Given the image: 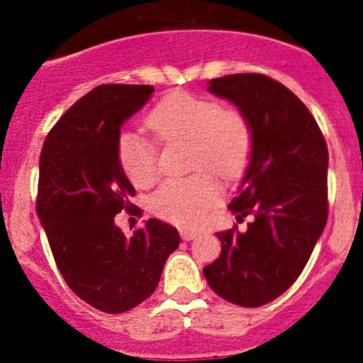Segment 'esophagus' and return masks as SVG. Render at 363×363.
<instances>
[{"mask_svg": "<svg viewBox=\"0 0 363 363\" xmlns=\"http://www.w3.org/2000/svg\"><path fill=\"white\" fill-rule=\"evenodd\" d=\"M179 234H182V238H184L185 242H191V240H194L198 236L196 230H191V229H182L179 230Z\"/></svg>", "mask_w": 363, "mask_h": 363, "instance_id": "obj_1", "label": "esophagus"}]
</instances>
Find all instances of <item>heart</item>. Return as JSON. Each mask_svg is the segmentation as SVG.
Returning <instances> with one entry per match:
<instances>
[{"label": "heart", "instance_id": "b5f03b06", "mask_svg": "<svg viewBox=\"0 0 363 363\" xmlns=\"http://www.w3.org/2000/svg\"><path fill=\"white\" fill-rule=\"evenodd\" d=\"M147 125L163 142H187L191 167L201 171L189 178L167 179L150 198V209L174 225H198L220 200L221 187L208 172L223 179L238 178L249 163L252 134L249 121L234 108H220L213 99L174 92L147 116ZM118 163L136 187L156 179V150L142 134L125 130L116 143Z\"/></svg>", "mask_w": 363, "mask_h": 363}]
</instances>
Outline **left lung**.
Instances as JSON below:
<instances>
[{
    "instance_id": "left-lung-1",
    "label": "left lung",
    "mask_w": 363,
    "mask_h": 363,
    "mask_svg": "<svg viewBox=\"0 0 363 363\" xmlns=\"http://www.w3.org/2000/svg\"><path fill=\"white\" fill-rule=\"evenodd\" d=\"M209 92L230 101L251 127V158L229 209L255 221L243 233H216L220 258L203 277L223 300L259 307L296 281L325 229L329 152L309 108L264 74L211 79Z\"/></svg>"
}]
</instances>
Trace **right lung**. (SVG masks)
Returning <instances> with one entry per match:
<instances>
[{"label": "right lung", "mask_w": 363, "mask_h": 363, "mask_svg": "<svg viewBox=\"0 0 363 363\" xmlns=\"http://www.w3.org/2000/svg\"><path fill=\"white\" fill-rule=\"evenodd\" d=\"M152 92L150 85L96 86L63 114L41 149L36 211L50 251L72 293L104 313L147 300L179 245L178 230L154 218L130 238L114 223L136 192L118 163V138Z\"/></svg>", "instance_id": "add662e5"}]
</instances>
